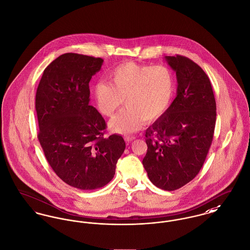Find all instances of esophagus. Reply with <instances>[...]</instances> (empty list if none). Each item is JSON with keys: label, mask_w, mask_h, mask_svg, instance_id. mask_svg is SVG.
Returning <instances> with one entry per match:
<instances>
[{"label": "esophagus", "mask_w": 250, "mask_h": 250, "mask_svg": "<svg viewBox=\"0 0 250 250\" xmlns=\"http://www.w3.org/2000/svg\"><path fill=\"white\" fill-rule=\"evenodd\" d=\"M124 138H125V141H126V142H128V143L135 139V137H134V136H125Z\"/></svg>", "instance_id": "esophagus-1"}]
</instances>
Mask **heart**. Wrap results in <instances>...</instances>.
I'll list each match as a JSON object with an SVG mask.
<instances>
[{"instance_id":"b5f03b06","label":"heart","mask_w":250,"mask_h":250,"mask_svg":"<svg viewBox=\"0 0 250 250\" xmlns=\"http://www.w3.org/2000/svg\"><path fill=\"white\" fill-rule=\"evenodd\" d=\"M106 78L109 83L96 84L93 95L99 111L106 117H112L124 100L127 108L109 124L116 133H135L144 120H157L167 111L174 96L173 75L164 65L124 62L110 70Z\"/></svg>"}]
</instances>
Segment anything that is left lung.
<instances>
[{
    "instance_id": "obj_1",
    "label": "left lung",
    "mask_w": 250,
    "mask_h": 250,
    "mask_svg": "<svg viewBox=\"0 0 250 250\" xmlns=\"http://www.w3.org/2000/svg\"><path fill=\"white\" fill-rule=\"evenodd\" d=\"M165 60L176 73V98L146 130L148 150L142 163L150 182L170 191L191 181L203 166L213 139L216 102L198 64L179 55Z\"/></svg>"
}]
</instances>
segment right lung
<instances>
[{"label": "right lung", "instance_id": "add662e5", "mask_svg": "<svg viewBox=\"0 0 250 250\" xmlns=\"http://www.w3.org/2000/svg\"><path fill=\"white\" fill-rule=\"evenodd\" d=\"M103 60L66 53L43 71L36 93L38 138L56 174L83 190L109 183L125 150L121 135L104 137L105 120L89 104V83Z\"/></svg>", "mask_w": 250, "mask_h": 250}]
</instances>
